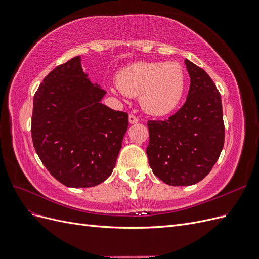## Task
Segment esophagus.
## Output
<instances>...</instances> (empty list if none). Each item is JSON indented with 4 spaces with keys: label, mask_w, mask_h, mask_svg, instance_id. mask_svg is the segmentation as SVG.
Returning <instances> with one entry per match:
<instances>
[{
    "label": "esophagus",
    "mask_w": 259,
    "mask_h": 259,
    "mask_svg": "<svg viewBox=\"0 0 259 259\" xmlns=\"http://www.w3.org/2000/svg\"><path fill=\"white\" fill-rule=\"evenodd\" d=\"M128 121H130L131 124H135V123L138 122V119H137V116H135L134 114H130L128 115Z\"/></svg>",
    "instance_id": "1"
}]
</instances>
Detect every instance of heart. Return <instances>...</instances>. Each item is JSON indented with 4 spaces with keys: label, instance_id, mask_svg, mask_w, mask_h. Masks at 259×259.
<instances>
[{
    "label": "heart",
    "instance_id": "1",
    "mask_svg": "<svg viewBox=\"0 0 259 259\" xmlns=\"http://www.w3.org/2000/svg\"><path fill=\"white\" fill-rule=\"evenodd\" d=\"M116 85L124 95H139L143 110L151 115L174 111L185 92V72L176 61H139L123 68L116 75Z\"/></svg>",
    "mask_w": 259,
    "mask_h": 259
}]
</instances>
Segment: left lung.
I'll return each mask as SVG.
<instances>
[{"instance_id":"1","label":"left lung","mask_w":259,"mask_h":259,"mask_svg":"<svg viewBox=\"0 0 259 259\" xmlns=\"http://www.w3.org/2000/svg\"><path fill=\"white\" fill-rule=\"evenodd\" d=\"M190 76L186 103L165 121H148L147 155L153 174L170 186H190L204 178L225 142L222 98L202 68L186 59Z\"/></svg>"}]
</instances>
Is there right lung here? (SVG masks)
<instances>
[{"instance_id": "1", "label": "right lung", "mask_w": 259, "mask_h": 259, "mask_svg": "<svg viewBox=\"0 0 259 259\" xmlns=\"http://www.w3.org/2000/svg\"><path fill=\"white\" fill-rule=\"evenodd\" d=\"M106 91L84 73L76 56L45 76L33 98V146L52 176L71 188L101 184L111 175L128 114L101 104Z\"/></svg>"}]
</instances>
